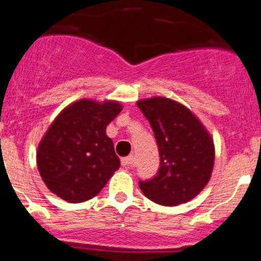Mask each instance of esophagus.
Masks as SVG:
<instances>
[{
  "label": "esophagus",
  "instance_id": "obj_1",
  "mask_svg": "<svg viewBox=\"0 0 261 261\" xmlns=\"http://www.w3.org/2000/svg\"><path fill=\"white\" fill-rule=\"evenodd\" d=\"M121 164L122 166H133L134 164V156H127V157H123V159H121Z\"/></svg>",
  "mask_w": 261,
  "mask_h": 261
}]
</instances>
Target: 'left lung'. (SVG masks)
I'll return each instance as SVG.
<instances>
[{"label": "left lung", "mask_w": 261, "mask_h": 261, "mask_svg": "<svg viewBox=\"0 0 261 261\" xmlns=\"http://www.w3.org/2000/svg\"><path fill=\"white\" fill-rule=\"evenodd\" d=\"M154 133L160 168L153 178L139 180L149 200L166 206L194 199L210 182L215 145L210 133L191 110L166 97L136 102Z\"/></svg>", "instance_id": "8db88e82"}]
</instances>
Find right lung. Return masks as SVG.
<instances>
[{
  "label": "right lung",
  "mask_w": 261,
  "mask_h": 261,
  "mask_svg": "<svg viewBox=\"0 0 261 261\" xmlns=\"http://www.w3.org/2000/svg\"><path fill=\"white\" fill-rule=\"evenodd\" d=\"M121 110L117 101L83 98L58 114L36 153L40 175L53 194L82 203L101 191L121 164L105 133Z\"/></svg>",
  "instance_id": "1"
}]
</instances>
